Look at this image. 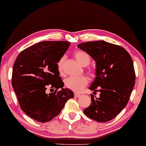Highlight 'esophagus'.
I'll return each mask as SVG.
<instances>
[{"label": "esophagus", "instance_id": "esophagus-1", "mask_svg": "<svg viewBox=\"0 0 146 146\" xmlns=\"http://www.w3.org/2000/svg\"><path fill=\"white\" fill-rule=\"evenodd\" d=\"M79 97H80V95L78 94H75V98H79Z\"/></svg>", "mask_w": 146, "mask_h": 146}]
</instances>
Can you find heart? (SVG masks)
<instances>
[{
	"instance_id": "1",
	"label": "heart",
	"mask_w": 146,
	"mask_h": 146,
	"mask_svg": "<svg viewBox=\"0 0 146 146\" xmlns=\"http://www.w3.org/2000/svg\"><path fill=\"white\" fill-rule=\"evenodd\" d=\"M74 56L80 66L83 67L88 66L90 61H91L90 55L87 52L82 51V50H78V51L75 52ZM65 59H66V57L64 56H62L57 62L58 71L60 74L63 73V65ZM90 71V72H92L91 70ZM88 82V79L86 77H70L65 80L64 84L65 86L67 88L72 90L75 92H79L87 85Z\"/></svg>"
}]
</instances>
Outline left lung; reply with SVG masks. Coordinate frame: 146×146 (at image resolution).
Here are the masks:
<instances>
[{
    "label": "left lung",
    "instance_id": "left-lung-1",
    "mask_svg": "<svg viewBox=\"0 0 146 146\" xmlns=\"http://www.w3.org/2000/svg\"><path fill=\"white\" fill-rule=\"evenodd\" d=\"M77 46L96 62V77L89 89L100 92L99 98L91 94V104L83 112L98 122L110 121L125 107L135 86L133 60L124 48L105 41Z\"/></svg>",
    "mask_w": 146,
    "mask_h": 146
}]
</instances>
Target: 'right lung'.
Returning a JSON list of instances; mask_svg holds the SVG:
<instances>
[{
  "label": "right lung",
  "mask_w": 146,
  "mask_h": 146,
  "mask_svg": "<svg viewBox=\"0 0 146 146\" xmlns=\"http://www.w3.org/2000/svg\"><path fill=\"white\" fill-rule=\"evenodd\" d=\"M69 45L68 41H41L23 50L13 64L11 82L21 108L39 122L57 116L67 101L74 98L71 90L63 88L57 68V62ZM48 86L55 92L47 94Z\"/></svg>",
  "instance_id": "add662e5"
}]
</instances>
